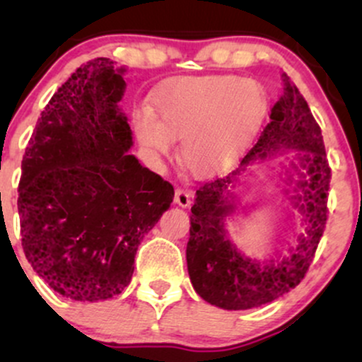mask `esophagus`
<instances>
[{"instance_id":"obj_1","label":"esophagus","mask_w":362,"mask_h":362,"mask_svg":"<svg viewBox=\"0 0 362 362\" xmlns=\"http://www.w3.org/2000/svg\"><path fill=\"white\" fill-rule=\"evenodd\" d=\"M190 201H192V194L190 190L182 189V187H177L175 189V204L180 207H189Z\"/></svg>"}]
</instances>
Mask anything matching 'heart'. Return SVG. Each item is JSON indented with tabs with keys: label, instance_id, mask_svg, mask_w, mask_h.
I'll return each instance as SVG.
<instances>
[{
	"label": "heart",
	"instance_id": "heart-1",
	"mask_svg": "<svg viewBox=\"0 0 362 362\" xmlns=\"http://www.w3.org/2000/svg\"><path fill=\"white\" fill-rule=\"evenodd\" d=\"M156 109L160 120L151 112L136 120L141 146L163 158L172 153L173 139H182V163L207 177L230 167L250 144L267 112V93L253 80L201 76L175 86Z\"/></svg>",
	"mask_w": 362,
	"mask_h": 362
}]
</instances>
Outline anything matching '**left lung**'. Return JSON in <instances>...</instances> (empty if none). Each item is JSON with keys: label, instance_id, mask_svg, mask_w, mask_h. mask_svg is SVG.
<instances>
[{"label": "left lung", "instance_id": "1", "mask_svg": "<svg viewBox=\"0 0 362 362\" xmlns=\"http://www.w3.org/2000/svg\"><path fill=\"white\" fill-rule=\"evenodd\" d=\"M281 98L271 109V122L240 167L230 175L207 182L195 192L187 243V269L195 293L202 300L224 310H250L289 293L303 281L313 262L328 214V167L322 129L311 114L298 86L282 73ZM286 148H298L303 173L298 181L302 194L295 205L302 211L305 233L290 255L267 262L252 261L227 240L223 218L234 210L230 185L252 160ZM298 168L296 165H293ZM298 192V190H296Z\"/></svg>", "mask_w": 362, "mask_h": 362}]
</instances>
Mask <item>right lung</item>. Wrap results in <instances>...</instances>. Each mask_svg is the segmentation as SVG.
Here are the masks:
<instances>
[{
	"label": "right lung",
	"instance_id": "1",
	"mask_svg": "<svg viewBox=\"0 0 362 362\" xmlns=\"http://www.w3.org/2000/svg\"><path fill=\"white\" fill-rule=\"evenodd\" d=\"M124 71L107 57L78 68L45 105L22 160L25 257L76 301L122 293L141 240L173 201L172 184L127 153Z\"/></svg>",
	"mask_w": 362,
	"mask_h": 362
}]
</instances>
